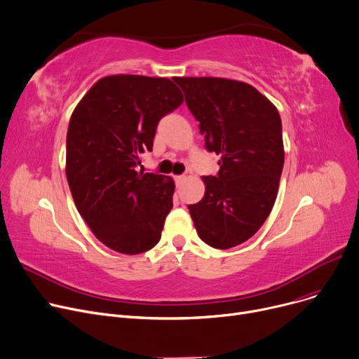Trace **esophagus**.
<instances>
[{
  "label": "esophagus",
  "mask_w": 359,
  "mask_h": 359,
  "mask_svg": "<svg viewBox=\"0 0 359 359\" xmlns=\"http://www.w3.org/2000/svg\"><path fill=\"white\" fill-rule=\"evenodd\" d=\"M175 180H176V183L179 184V183H182V182L184 180V176H183V175H180V176H175Z\"/></svg>",
  "instance_id": "esophagus-1"
}]
</instances>
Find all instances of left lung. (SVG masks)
<instances>
[{
	"mask_svg": "<svg viewBox=\"0 0 359 359\" xmlns=\"http://www.w3.org/2000/svg\"><path fill=\"white\" fill-rule=\"evenodd\" d=\"M199 121L208 151L221 156L217 176L202 177L205 196L189 205L201 240L228 250L270 215L284 164L281 118L254 86L225 78H176Z\"/></svg>",
	"mask_w": 359,
	"mask_h": 359,
	"instance_id": "left-lung-1",
	"label": "left lung"
}]
</instances>
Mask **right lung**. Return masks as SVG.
Segmentation results:
<instances>
[{
  "instance_id": "right-lung-1",
  "label": "right lung",
  "mask_w": 359,
  "mask_h": 359,
  "mask_svg": "<svg viewBox=\"0 0 359 359\" xmlns=\"http://www.w3.org/2000/svg\"><path fill=\"white\" fill-rule=\"evenodd\" d=\"M183 102L167 78L111 75L95 82L72 112L66 177L93 235L121 254L151 250L173 208L170 176L137 170L153 150L160 118Z\"/></svg>"
}]
</instances>
